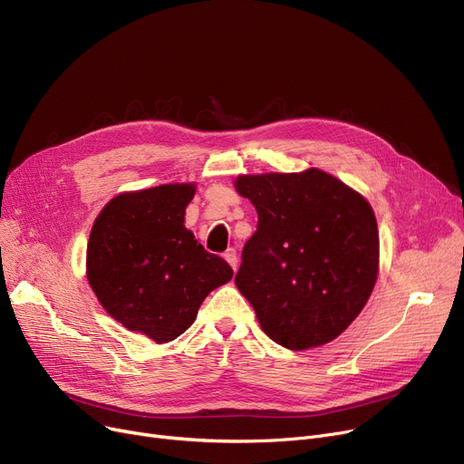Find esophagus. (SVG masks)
I'll return each instance as SVG.
<instances>
[{"instance_id":"obj_1","label":"esophagus","mask_w":464,"mask_h":464,"mask_svg":"<svg viewBox=\"0 0 464 464\" xmlns=\"http://www.w3.org/2000/svg\"><path fill=\"white\" fill-rule=\"evenodd\" d=\"M224 257H226V261L233 266V269H237V261H238V257H237V250H235V248H227V250H226V254H224Z\"/></svg>"}]
</instances>
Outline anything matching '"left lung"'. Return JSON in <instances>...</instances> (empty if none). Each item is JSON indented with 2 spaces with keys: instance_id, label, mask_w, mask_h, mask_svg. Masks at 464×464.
<instances>
[{
  "instance_id": "obj_1",
  "label": "left lung",
  "mask_w": 464,
  "mask_h": 464,
  "mask_svg": "<svg viewBox=\"0 0 464 464\" xmlns=\"http://www.w3.org/2000/svg\"><path fill=\"white\" fill-rule=\"evenodd\" d=\"M235 188L257 210L235 284L261 329L287 350L331 343L376 284L380 240L371 205L320 169L238 177Z\"/></svg>"
}]
</instances>
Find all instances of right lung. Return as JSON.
Returning <instances> with one entry per match:
<instances>
[{"label": "right lung", "mask_w": 464, "mask_h": 464, "mask_svg": "<svg viewBox=\"0 0 464 464\" xmlns=\"http://www.w3.org/2000/svg\"><path fill=\"white\" fill-rule=\"evenodd\" d=\"M193 184L120 193L95 218L86 273L103 308L158 344L180 336L212 289L231 280L229 263L184 227Z\"/></svg>", "instance_id": "obj_1"}]
</instances>
